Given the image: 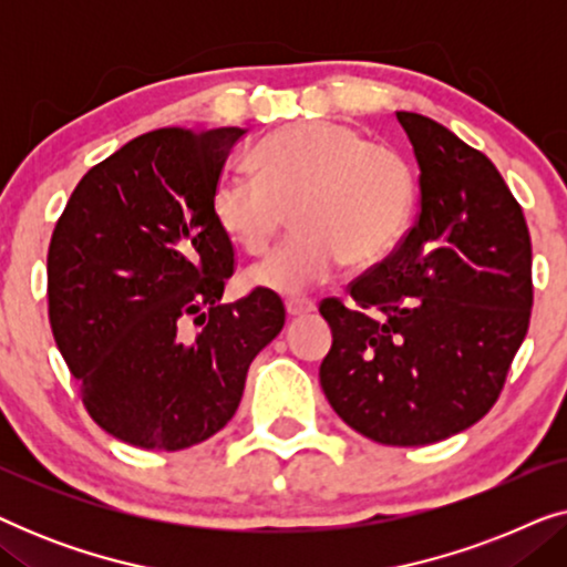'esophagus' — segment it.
Masks as SVG:
<instances>
[{"label": "esophagus", "mask_w": 567, "mask_h": 567, "mask_svg": "<svg viewBox=\"0 0 567 567\" xmlns=\"http://www.w3.org/2000/svg\"><path fill=\"white\" fill-rule=\"evenodd\" d=\"M315 312V301L312 299H289L286 301V315L289 317H301Z\"/></svg>", "instance_id": "esophagus-1"}]
</instances>
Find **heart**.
Returning <instances> with one entry per match:
<instances>
[{
	"mask_svg": "<svg viewBox=\"0 0 567 567\" xmlns=\"http://www.w3.org/2000/svg\"><path fill=\"white\" fill-rule=\"evenodd\" d=\"M258 173L227 167L214 185L219 227L245 252L262 255L293 221L299 231L247 274V286L301 293L346 260L367 266L405 235L415 208V173L405 154L369 142L351 123H293L255 150Z\"/></svg>",
	"mask_w": 567,
	"mask_h": 567,
	"instance_id": "b5f03b06",
	"label": "heart"
}]
</instances>
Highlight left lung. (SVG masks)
Listing matches in <instances>:
<instances>
[{"instance_id":"8db88e82","label":"left lung","mask_w":567,"mask_h":567,"mask_svg":"<svg viewBox=\"0 0 567 567\" xmlns=\"http://www.w3.org/2000/svg\"><path fill=\"white\" fill-rule=\"evenodd\" d=\"M421 167V212L400 245L324 299L332 330L320 384L377 444L425 446L495 405L532 317V239L483 152L417 113H398Z\"/></svg>"}]
</instances>
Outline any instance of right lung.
Wrapping results in <instances>:
<instances>
[{
    "mask_svg": "<svg viewBox=\"0 0 567 567\" xmlns=\"http://www.w3.org/2000/svg\"><path fill=\"white\" fill-rule=\"evenodd\" d=\"M243 134L136 136L82 177L53 229V338L92 421L131 446L181 452L221 431L252 359L284 328L274 291L219 301L235 247L214 185Z\"/></svg>",
    "mask_w": 567,
    "mask_h": 567,
    "instance_id": "add662e5",
    "label": "right lung"
}]
</instances>
